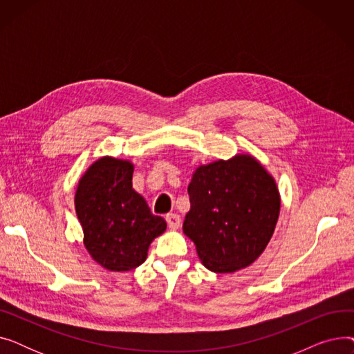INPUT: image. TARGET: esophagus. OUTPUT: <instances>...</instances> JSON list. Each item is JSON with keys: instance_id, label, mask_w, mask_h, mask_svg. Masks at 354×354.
Instances as JSON below:
<instances>
[{"instance_id": "1", "label": "esophagus", "mask_w": 354, "mask_h": 354, "mask_svg": "<svg viewBox=\"0 0 354 354\" xmlns=\"http://www.w3.org/2000/svg\"><path fill=\"white\" fill-rule=\"evenodd\" d=\"M166 222H167V227L171 230H178L180 227V216L178 214H167Z\"/></svg>"}]
</instances>
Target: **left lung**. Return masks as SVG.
I'll return each instance as SVG.
<instances>
[{"label": "left lung", "instance_id": "left-lung-1", "mask_svg": "<svg viewBox=\"0 0 354 354\" xmlns=\"http://www.w3.org/2000/svg\"><path fill=\"white\" fill-rule=\"evenodd\" d=\"M183 232L209 271L235 272L263 254L281 199L274 178L251 155L201 165L188 187Z\"/></svg>", "mask_w": 354, "mask_h": 354}]
</instances>
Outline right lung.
<instances>
[{
  "instance_id": "1",
  "label": "right lung",
  "mask_w": 354,
  "mask_h": 354,
  "mask_svg": "<svg viewBox=\"0 0 354 354\" xmlns=\"http://www.w3.org/2000/svg\"><path fill=\"white\" fill-rule=\"evenodd\" d=\"M132 176L129 160L103 156L82 176L74 196L84 247L109 271L143 264L149 245L166 230L165 219L132 188Z\"/></svg>"
}]
</instances>
